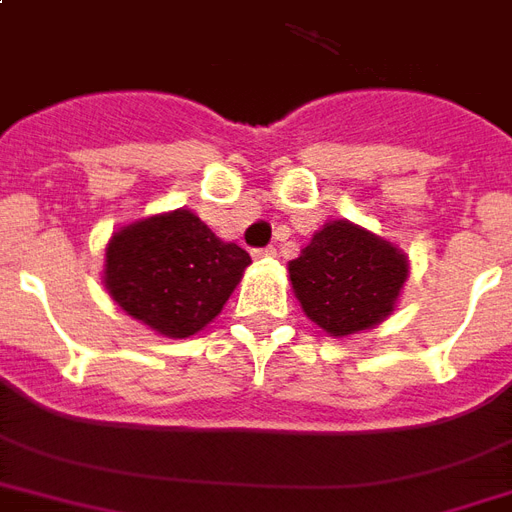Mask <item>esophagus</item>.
<instances>
[{"label": "esophagus", "instance_id": "1", "mask_svg": "<svg viewBox=\"0 0 512 512\" xmlns=\"http://www.w3.org/2000/svg\"><path fill=\"white\" fill-rule=\"evenodd\" d=\"M275 248H259V251H253V256H256V259H275Z\"/></svg>", "mask_w": 512, "mask_h": 512}]
</instances>
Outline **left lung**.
Segmentation results:
<instances>
[{
  "label": "left lung",
  "mask_w": 512,
  "mask_h": 512,
  "mask_svg": "<svg viewBox=\"0 0 512 512\" xmlns=\"http://www.w3.org/2000/svg\"><path fill=\"white\" fill-rule=\"evenodd\" d=\"M410 275L399 245L351 221H329L288 261V280L305 315L329 337L375 329L394 313Z\"/></svg>",
  "instance_id": "obj_1"
}]
</instances>
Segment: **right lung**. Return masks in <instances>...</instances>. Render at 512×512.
I'll return each instance as SVG.
<instances>
[{
	"instance_id": "add662e5",
	"label": "right lung",
	"mask_w": 512,
	"mask_h": 512,
	"mask_svg": "<svg viewBox=\"0 0 512 512\" xmlns=\"http://www.w3.org/2000/svg\"><path fill=\"white\" fill-rule=\"evenodd\" d=\"M248 264L240 245L215 237L197 213L180 207L113 232L102 283L134 321L183 340L224 310Z\"/></svg>"
}]
</instances>
